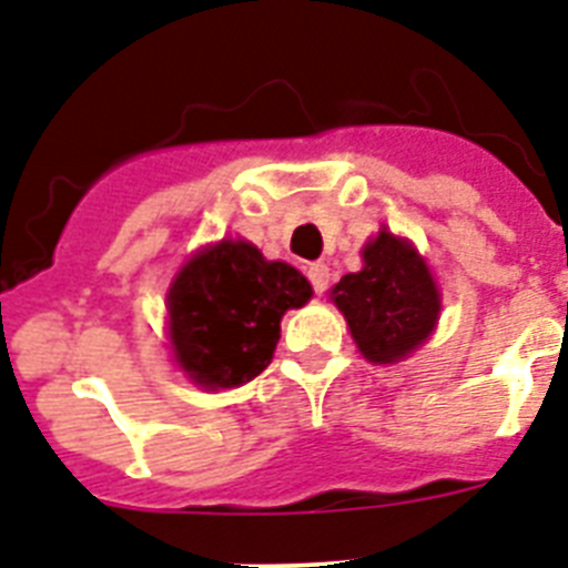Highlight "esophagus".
<instances>
[{
  "label": "esophagus",
  "mask_w": 568,
  "mask_h": 568,
  "mask_svg": "<svg viewBox=\"0 0 568 568\" xmlns=\"http://www.w3.org/2000/svg\"><path fill=\"white\" fill-rule=\"evenodd\" d=\"M328 265L326 262H312V265H308V280H312V285H314V292L317 294H323L328 288Z\"/></svg>",
  "instance_id": "obj_1"
}]
</instances>
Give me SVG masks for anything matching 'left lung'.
Listing matches in <instances>:
<instances>
[{
	"label": "left lung",
	"mask_w": 568,
	"mask_h": 568,
	"mask_svg": "<svg viewBox=\"0 0 568 568\" xmlns=\"http://www.w3.org/2000/svg\"><path fill=\"white\" fill-rule=\"evenodd\" d=\"M332 300L369 364H395L416 352L442 312V294L424 256L387 227L364 247V268L341 276Z\"/></svg>",
	"instance_id": "1"
}]
</instances>
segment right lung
Instances as JSON below:
<instances>
[{
    "instance_id": "add662e5",
    "label": "right lung",
    "mask_w": 568,
    "mask_h": 568,
    "mask_svg": "<svg viewBox=\"0 0 568 568\" xmlns=\"http://www.w3.org/2000/svg\"><path fill=\"white\" fill-rule=\"evenodd\" d=\"M312 285L288 262H268L245 240H222L190 256L166 292L175 364L204 389L247 384L265 369L288 308Z\"/></svg>"
}]
</instances>
